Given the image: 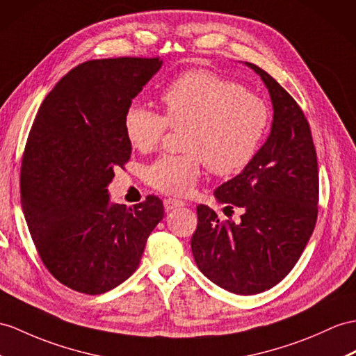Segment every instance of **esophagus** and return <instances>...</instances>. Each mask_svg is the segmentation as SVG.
I'll return each mask as SVG.
<instances>
[{
  "label": "esophagus",
  "mask_w": 356,
  "mask_h": 356,
  "mask_svg": "<svg viewBox=\"0 0 356 356\" xmlns=\"http://www.w3.org/2000/svg\"><path fill=\"white\" fill-rule=\"evenodd\" d=\"M164 210H166L168 213L169 211H172V210H175V208H179V207H183L184 205V202L183 201H179V199H175V197H168V199H164Z\"/></svg>",
  "instance_id": "esophagus-1"
}]
</instances>
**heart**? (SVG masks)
Wrapping results in <instances>:
<instances>
[{"label": "heart", "instance_id": "heart-1", "mask_svg": "<svg viewBox=\"0 0 356 356\" xmlns=\"http://www.w3.org/2000/svg\"><path fill=\"white\" fill-rule=\"evenodd\" d=\"M164 115L142 104L124 113V133L137 151H151L169 128L184 129L181 149L164 154L145 168L151 187L186 195L201 177L202 164L216 175H231L254 160L270 122L263 98L210 71H190L160 95Z\"/></svg>", "mask_w": 356, "mask_h": 356}]
</instances>
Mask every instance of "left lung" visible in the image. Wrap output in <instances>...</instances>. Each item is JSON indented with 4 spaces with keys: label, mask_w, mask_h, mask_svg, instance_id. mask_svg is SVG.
Segmentation results:
<instances>
[{
    "label": "left lung",
    "mask_w": 356,
    "mask_h": 356,
    "mask_svg": "<svg viewBox=\"0 0 356 356\" xmlns=\"http://www.w3.org/2000/svg\"><path fill=\"white\" fill-rule=\"evenodd\" d=\"M246 65L270 93L272 131L241 173L214 192L227 204L225 210L240 208V220H219L213 208L197 205L192 252L199 270L219 287L257 294L291 272L314 231L318 169L309 124L298 102L261 67Z\"/></svg>",
    "instance_id": "left-lung-1"
}]
</instances>
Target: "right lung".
Returning <instances> with one entry per match:
<instances>
[{
    "label": "right lung",
    "instance_id": "obj_1",
    "mask_svg": "<svg viewBox=\"0 0 356 356\" xmlns=\"http://www.w3.org/2000/svg\"><path fill=\"white\" fill-rule=\"evenodd\" d=\"M160 57L90 60L69 71L34 119L21 164V202L42 263L66 287L101 294L140 263L163 219L161 199L111 204L107 186L131 155L124 113Z\"/></svg>",
    "mask_w": 356,
    "mask_h": 356
}]
</instances>
